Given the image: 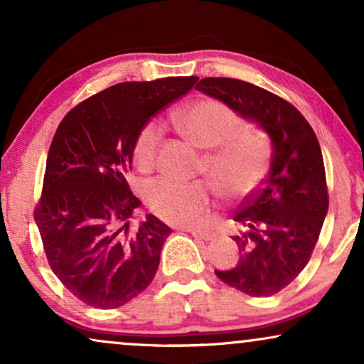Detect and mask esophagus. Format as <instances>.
<instances>
[{
    "mask_svg": "<svg viewBox=\"0 0 364 364\" xmlns=\"http://www.w3.org/2000/svg\"><path fill=\"white\" fill-rule=\"evenodd\" d=\"M182 230H186V232H188V233H192L193 237H197V238H200V240H210L212 238V235H210V232H207V230H200V228H196V227H182Z\"/></svg>",
    "mask_w": 364,
    "mask_h": 364,
    "instance_id": "1",
    "label": "esophagus"
}]
</instances>
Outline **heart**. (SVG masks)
<instances>
[{"instance_id":"obj_1","label":"heart","mask_w":364,"mask_h":364,"mask_svg":"<svg viewBox=\"0 0 364 364\" xmlns=\"http://www.w3.org/2000/svg\"><path fill=\"white\" fill-rule=\"evenodd\" d=\"M178 122L193 146L210 149L203 172L225 200H242L255 191L267 166V144L260 134L240 127L238 114L217 99H200L178 112ZM164 126L151 119L134 141V161L141 168L152 167ZM151 210L173 225L196 223L210 203V187L202 181L177 182L154 178L146 187Z\"/></svg>"}]
</instances>
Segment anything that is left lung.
Masks as SVG:
<instances>
[{
  "mask_svg": "<svg viewBox=\"0 0 364 364\" xmlns=\"http://www.w3.org/2000/svg\"><path fill=\"white\" fill-rule=\"evenodd\" d=\"M196 89L257 124L272 141L268 177L233 213L242 225L233 237L240 260L215 275L250 296L275 295L310 262L325 222L328 188L320 142L295 106L255 84L205 77Z\"/></svg>",
  "mask_w": 364,
  "mask_h": 364,
  "instance_id": "obj_1",
  "label": "left lung"
}]
</instances>
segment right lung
Segmentation results:
<instances>
[{
    "mask_svg": "<svg viewBox=\"0 0 364 364\" xmlns=\"http://www.w3.org/2000/svg\"><path fill=\"white\" fill-rule=\"evenodd\" d=\"M197 76L119 82L66 114L48 152L34 220L64 287L94 308H119L156 277L171 228L152 213L131 228L141 200L127 183L134 141Z\"/></svg>",
    "mask_w": 364,
    "mask_h": 364,
    "instance_id": "obj_1",
    "label": "right lung"
}]
</instances>
